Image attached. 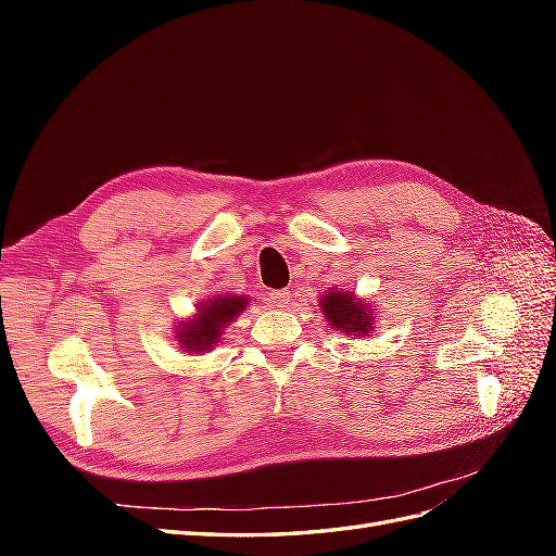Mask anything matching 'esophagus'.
<instances>
[{
	"instance_id": "1",
	"label": "esophagus",
	"mask_w": 556,
	"mask_h": 556,
	"mask_svg": "<svg viewBox=\"0 0 556 556\" xmlns=\"http://www.w3.org/2000/svg\"><path fill=\"white\" fill-rule=\"evenodd\" d=\"M266 296H268V304L276 306V308H282L290 301V292L288 290H271Z\"/></svg>"
}]
</instances>
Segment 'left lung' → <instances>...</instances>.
<instances>
[{
    "instance_id": "1",
    "label": "left lung",
    "mask_w": 556,
    "mask_h": 556,
    "mask_svg": "<svg viewBox=\"0 0 556 556\" xmlns=\"http://www.w3.org/2000/svg\"><path fill=\"white\" fill-rule=\"evenodd\" d=\"M319 311H323L327 323L350 339L357 336H376V323L380 319L378 306H368L364 299H357L355 292H345L336 288L319 299Z\"/></svg>"
}]
</instances>
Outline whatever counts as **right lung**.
Segmentation results:
<instances>
[{
    "label": "right lung",
    "mask_w": 556,
    "mask_h": 556,
    "mask_svg": "<svg viewBox=\"0 0 556 556\" xmlns=\"http://www.w3.org/2000/svg\"><path fill=\"white\" fill-rule=\"evenodd\" d=\"M250 306L243 294H217L199 301L192 317H180L176 327V341L188 355H204L223 339V331Z\"/></svg>",
    "instance_id": "right-lung-1"
}]
</instances>
